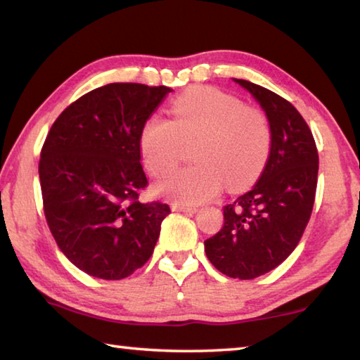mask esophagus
Masks as SVG:
<instances>
[{"mask_svg": "<svg viewBox=\"0 0 360 360\" xmlns=\"http://www.w3.org/2000/svg\"><path fill=\"white\" fill-rule=\"evenodd\" d=\"M173 211H181V212H197L198 208H195V206H186V205H173Z\"/></svg>", "mask_w": 360, "mask_h": 360, "instance_id": "1", "label": "esophagus"}]
</instances>
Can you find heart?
I'll return each mask as SVG.
<instances>
[{
	"label": "heart",
	"instance_id": "1",
	"mask_svg": "<svg viewBox=\"0 0 360 360\" xmlns=\"http://www.w3.org/2000/svg\"><path fill=\"white\" fill-rule=\"evenodd\" d=\"M172 120L150 115L139 133V152L158 178L179 162L184 144L197 143V165L169 173L157 192L174 202L198 205L222 192L241 191L259 178L270 155L271 127L266 114L212 87L191 89L169 105Z\"/></svg>",
	"mask_w": 360,
	"mask_h": 360
}]
</instances>
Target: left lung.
<instances>
[{"instance_id": "left-lung-1", "label": "left lung", "mask_w": 360, "mask_h": 360, "mask_svg": "<svg viewBox=\"0 0 360 360\" xmlns=\"http://www.w3.org/2000/svg\"><path fill=\"white\" fill-rule=\"evenodd\" d=\"M264 108L271 149L251 191L224 206V227L205 241V252L230 278L254 279L289 257L311 217L319 155L302 114L271 90L235 79Z\"/></svg>"}]
</instances>
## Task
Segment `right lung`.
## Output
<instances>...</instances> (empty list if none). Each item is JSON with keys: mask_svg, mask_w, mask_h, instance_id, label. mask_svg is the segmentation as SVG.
<instances>
[{"mask_svg": "<svg viewBox=\"0 0 360 360\" xmlns=\"http://www.w3.org/2000/svg\"><path fill=\"white\" fill-rule=\"evenodd\" d=\"M169 92L165 85H103L71 103L42 144L47 225L60 251L90 276L124 279L154 252L169 206L139 202L148 186L139 133Z\"/></svg>", "mask_w": 360, "mask_h": 360, "instance_id": "right-lung-1", "label": "right lung"}]
</instances>
